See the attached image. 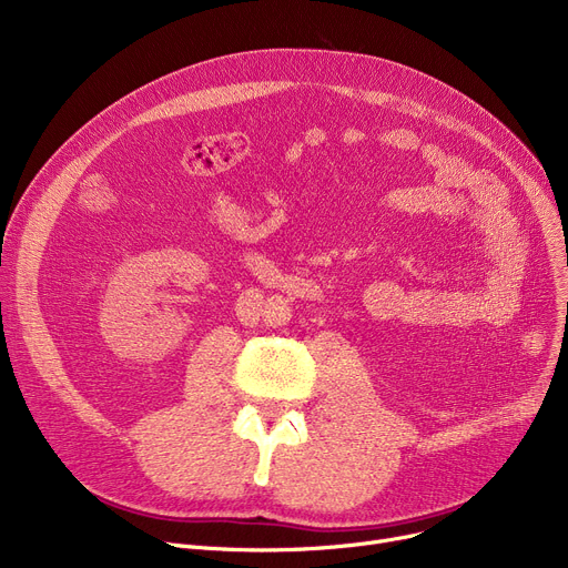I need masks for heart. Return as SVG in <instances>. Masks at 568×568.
<instances>
[{"label": "heart", "instance_id": "1", "mask_svg": "<svg viewBox=\"0 0 568 568\" xmlns=\"http://www.w3.org/2000/svg\"><path fill=\"white\" fill-rule=\"evenodd\" d=\"M64 449H67V446H64Z\"/></svg>", "mask_w": 568, "mask_h": 568}]
</instances>
